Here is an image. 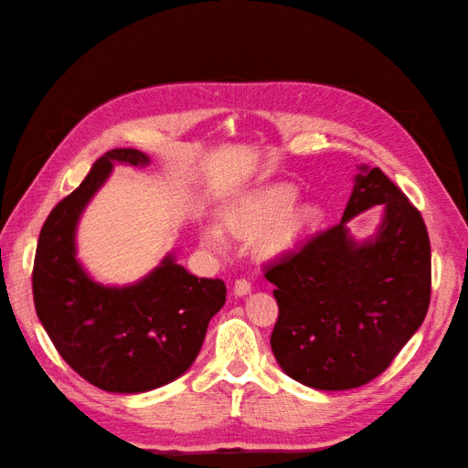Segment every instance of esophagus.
Instances as JSON below:
<instances>
[{"instance_id":"obj_1","label":"esophagus","mask_w":468,"mask_h":468,"mask_svg":"<svg viewBox=\"0 0 468 468\" xmlns=\"http://www.w3.org/2000/svg\"><path fill=\"white\" fill-rule=\"evenodd\" d=\"M251 292V283L247 282V280H237L235 282V285H233V293L237 295V297H243V295H247Z\"/></svg>"}]
</instances>
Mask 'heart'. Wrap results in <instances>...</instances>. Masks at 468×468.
<instances>
[{"label": "heart", "mask_w": 468, "mask_h": 468, "mask_svg": "<svg viewBox=\"0 0 468 468\" xmlns=\"http://www.w3.org/2000/svg\"><path fill=\"white\" fill-rule=\"evenodd\" d=\"M297 188L275 185L241 195L225 207L223 225L241 239H260L270 253L290 247L297 237L317 223V211L310 205L296 207ZM203 241L208 250H225V233L217 225L203 227Z\"/></svg>", "instance_id": "obj_1"}]
</instances>
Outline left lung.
Wrapping results in <instances>:
<instances>
[{
    "label": "left lung",
    "mask_w": 468,
    "mask_h": 468,
    "mask_svg": "<svg viewBox=\"0 0 468 468\" xmlns=\"http://www.w3.org/2000/svg\"><path fill=\"white\" fill-rule=\"evenodd\" d=\"M382 204L370 242L345 223ZM280 305L271 350L287 376L317 390H350L380 376L424 322L431 239L422 215L380 168L356 176L342 221L263 265Z\"/></svg>",
    "instance_id": "8db88e82"
}]
</instances>
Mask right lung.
Masks as SVG:
<instances>
[{"label":"right lung","instance_id":"right-lung-1","mask_svg":"<svg viewBox=\"0 0 468 468\" xmlns=\"http://www.w3.org/2000/svg\"><path fill=\"white\" fill-rule=\"evenodd\" d=\"M112 163L148 165V156L134 148L108 151L52 208L39 231L32 290L39 322L76 374L106 392L138 394L188 370L227 290L221 280H198L171 255L128 287H104L84 273L76 223Z\"/></svg>","mask_w":468,"mask_h":468}]
</instances>
